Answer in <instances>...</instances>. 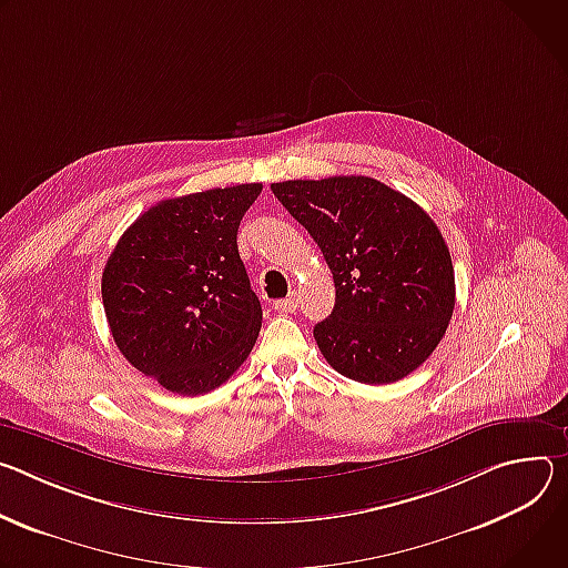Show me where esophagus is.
<instances>
[{
    "instance_id": "1",
    "label": "esophagus",
    "mask_w": 568,
    "mask_h": 568,
    "mask_svg": "<svg viewBox=\"0 0 568 568\" xmlns=\"http://www.w3.org/2000/svg\"><path fill=\"white\" fill-rule=\"evenodd\" d=\"M295 308H297V293H291L288 297L275 302V311H280V313H293Z\"/></svg>"
}]
</instances>
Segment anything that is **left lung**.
I'll return each mask as SVG.
<instances>
[{
  "mask_svg": "<svg viewBox=\"0 0 568 568\" xmlns=\"http://www.w3.org/2000/svg\"><path fill=\"white\" fill-rule=\"evenodd\" d=\"M334 275L332 316L313 327L347 379L384 386L417 369L443 341L456 304L449 247L410 199L367 175L273 182Z\"/></svg>",
  "mask_w": 568,
  "mask_h": 568,
  "instance_id": "1",
  "label": "left lung"
}]
</instances>
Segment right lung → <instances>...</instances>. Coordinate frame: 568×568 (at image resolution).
Returning a JSON list of instances; mask_svg holds the SVG:
<instances>
[{"label": "right lung", "mask_w": 568, "mask_h": 568, "mask_svg": "<svg viewBox=\"0 0 568 568\" xmlns=\"http://www.w3.org/2000/svg\"><path fill=\"white\" fill-rule=\"evenodd\" d=\"M260 182L166 199L116 241L101 295L119 352L175 395H203L241 367L262 329V304L236 232Z\"/></svg>", "instance_id": "obj_1"}]
</instances>
